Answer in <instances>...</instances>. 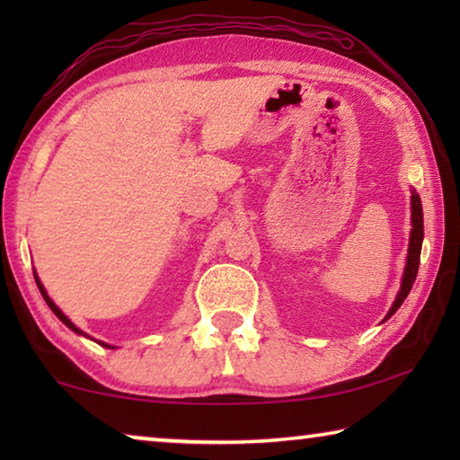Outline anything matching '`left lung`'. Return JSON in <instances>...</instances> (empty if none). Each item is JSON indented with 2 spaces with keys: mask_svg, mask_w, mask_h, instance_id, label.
I'll return each instance as SVG.
<instances>
[{
  "mask_svg": "<svg viewBox=\"0 0 460 460\" xmlns=\"http://www.w3.org/2000/svg\"><path fill=\"white\" fill-rule=\"evenodd\" d=\"M410 202H411V231H410V243H408V255H406V268H403L400 292L395 296L394 305L387 310L384 321L392 318L395 314V310L403 305V300H406V296L410 294L418 276L420 252H422V241H424V215H422V200H420L416 190H411Z\"/></svg>",
  "mask_w": 460,
  "mask_h": 460,
  "instance_id": "left-lung-1",
  "label": "left lung"
}]
</instances>
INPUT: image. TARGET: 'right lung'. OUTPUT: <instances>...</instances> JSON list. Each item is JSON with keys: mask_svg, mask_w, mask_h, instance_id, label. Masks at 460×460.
Instances as JSON below:
<instances>
[{"mask_svg": "<svg viewBox=\"0 0 460 460\" xmlns=\"http://www.w3.org/2000/svg\"><path fill=\"white\" fill-rule=\"evenodd\" d=\"M34 279H36V284H38V290H40V294H42V298L46 300V305H49V306H50V310H52V313L58 316V321H62V323H65V324L68 326V329H71L73 332H76V334H83V337H87V339H91L87 332H83V331L79 329V326H76L75 323H71V318H68V316H66L65 313H62V310H60V308H58L57 305H54V302H52V298H50V296H49V292H46V288L42 286V282H40V278H38V274H36V271H34ZM93 341H95V339H93ZM97 342H99V345H101V347H107V349H115V347H111V345H107V342H103V341H97Z\"/></svg>", "mask_w": 460, "mask_h": 460, "instance_id": "obj_1", "label": "right lung"}]
</instances>
